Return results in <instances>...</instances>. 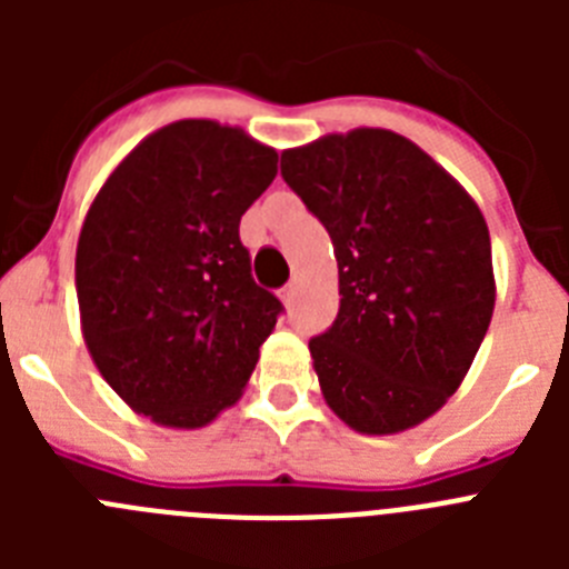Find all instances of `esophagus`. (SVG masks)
<instances>
[{
  "label": "esophagus",
  "instance_id": "34e87169",
  "mask_svg": "<svg viewBox=\"0 0 569 569\" xmlns=\"http://www.w3.org/2000/svg\"><path fill=\"white\" fill-rule=\"evenodd\" d=\"M296 293H299V284L293 281V284H288V288L281 290V301H284V305H290V301L296 299Z\"/></svg>",
  "mask_w": 569,
  "mask_h": 569
}]
</instances>
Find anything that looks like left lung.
Returning a JSON list of instances; mask_svg holds the SVG:
<instances>
[{"instance_id": "left-lung-1", "label": "left lung", "mask_w": 569, "mask_h": 569, "mask_svg": "<svg viewBox=\"0 0 569 569\" xmlns=\"http://www.w3.org/2000/svg\"><path fill=\"white\" fill-rule=\"evenodd\" d=\"M281 176L339 264V316L310 339L321 396L356 433H405L459 390L490 328L485 216L433 156L385 128L284 150Z\"/></svg>"}]
</instances>
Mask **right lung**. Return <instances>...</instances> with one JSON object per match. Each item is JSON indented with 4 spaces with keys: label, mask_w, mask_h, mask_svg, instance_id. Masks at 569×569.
<instances>
[{
    "label": "right lung",
    "mask_w": 569,
    "mask_h": 569,
    "mask_svg": "<svg viewBox=\"0 0 569 569\" xmlns=\"http://www.w3.org/2000/svg\"><path fill=\"white\" fill-rule=\"evenodd\" d=\"M276 162L241 128L179 119L144 136L90 202L79 321L90 359L133 413L196 430L244 393L281 301L250 276L239 222Z\"/></svg>",
    "instance_id": "1"
}]
</instances>
